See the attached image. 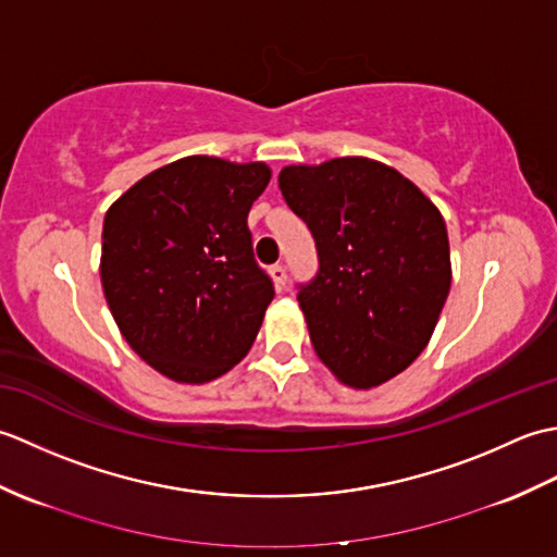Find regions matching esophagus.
Listing matches in <instances>:
<instances>
[{"label": "esophagus", "mask_w": 557, "mask_h": 557, "mask_svg": "<svg viewBox=\"0 0 557 557\" xmlns=\"http://www.w3.org/2000/svg\"><path fill=\"white\" fill-rule=\"evenodd\" d=\"M270 275H272V282H275V287L282 289L287 285V268L282 263H275L270 268Z\"/></svg>", "instance_id": "obj_1"}]
</instances>
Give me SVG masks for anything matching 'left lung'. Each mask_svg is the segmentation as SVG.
<instances>
[{
    "label": "left lung",
    "mask_w": 557,
    "mask_h": 557,
    "mask_svg": "<svg viewBox=\"0 0 557 557\" xmlns=\"http://www.w3.org/2000/svg\"><path fill=\"white\" fill-rule=\"evenodd\" d=\"M277 182L315 239V277L297 285L315 354L351 387L389 381L429 345L447 299L443 215L369 158L292 164Z\"/></svg>",
    "instance_id": "1"
}]
</instances>
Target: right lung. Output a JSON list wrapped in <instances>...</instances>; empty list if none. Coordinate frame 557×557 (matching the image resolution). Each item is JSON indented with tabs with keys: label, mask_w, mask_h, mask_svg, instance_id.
<instances>
[{
	"label": "right lung",
	"mask_w": 557,
	"mask_h": 557,
	"mask_svg": "<svg viewBox=\"0 0 557 557\" xmlns=\"http://www.w3.org/2000/svg\"><path fill=\"white\" fill-rule=\"evenodd\" d=\"M268 182L263 162L191 156L144 176L104 215V299L132 349L172 381H212L253 345L275 287L246 218Z\"/></svg>",
	"instance_id": "add662e5"
}]
</instances>
